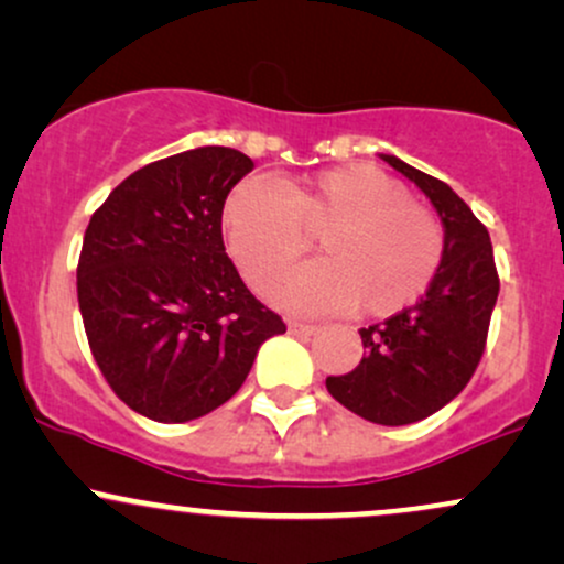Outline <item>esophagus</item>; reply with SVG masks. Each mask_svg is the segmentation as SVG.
Instances as JSON below:
<instances>
[{"mask_svg":"<svg viewBox=\"0 0 564 564\" xmlns=\"http://www.w3.org/2000/svg\"><path fill=\"white\" fill-rule=\"evenodd\" d=\"M286 328H289L291 336H300V338H310V336L317 334V325H307V323H294V321H289Z\"/></svg>","mask_w":564,"mask_h":564,"instance_id":"obj_1","label":"esophagus"}]
</instances>
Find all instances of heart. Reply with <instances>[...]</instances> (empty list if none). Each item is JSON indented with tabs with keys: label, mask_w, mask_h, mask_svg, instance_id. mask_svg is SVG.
<instances>
[{
	"label": "heart",
	"mask_w": 564,
	"mask_h": 564,
	"mask_svg": "<svg viewBox=\"0 0 564 564\" xmlns=\"http://www.w3.org/2000/svg\"><path fill=\"white\" fill-rule=\"evenodd\" d=\"M223 234L236 264L264 289L310 247L321 260L291 270L270 300L294 312L391 317L431 286L444 257V228L410 188L378 167H328L283 183L243 178L223 205Z\"/></svg>",
	"instance_id": "obj_1"
}]
</instances>
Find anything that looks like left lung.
Wrapping results in <instances>:
<instances>
[{
    "instance_id": "8db88e82",
    "label": "left lung",
    "mask_w": 564,
    "mask_h": 564,
    "mask_svg": "<svg viewBox=\"0 0 564 564\" xmlns=\"http://www.w3.org/2000/svg\"><path fill=\"white\" fill-rule=\"evenodd\" d=\"M431 199L444 257L425 296L359 330L365 355L347 376L325 378L330 397L378 425H410L446 406L476 372L499 296L488 230L444 181L381 154Z\"/></svg>"
}]
</instances>
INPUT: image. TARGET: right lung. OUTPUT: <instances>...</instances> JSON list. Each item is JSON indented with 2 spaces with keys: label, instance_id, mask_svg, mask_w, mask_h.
<instances>
[{
  "label": "right lung",
  "instance_id": "right-lung-1",
  "mask_svg": "<svg viewBox=\"0 0 564 564\" xmlns=\"http://www.w3.org/2000/svg\"><path fill=\"white\" fill-rule=\"evenodd\" d=\"M254 167L196 147L128 175L91 215L78 307L101 376L133 412L188 423L226 404L286 325L243 286L223 247V205Z\"/></svg>",
  "mask_w": 564,
  "mask_h": 564
}]
</instances>
